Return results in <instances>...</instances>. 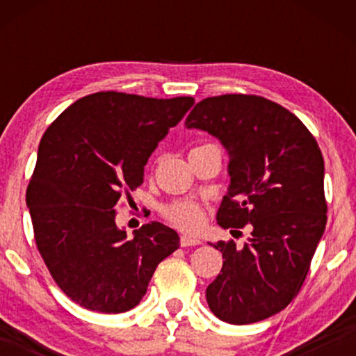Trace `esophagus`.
I'll return each instance as SVG.
<instances>
[{"label": "esophagus", "mask_w": 356, "mask_h": 356, "mask_svg": "<svg viewBox=\"0 0 356 356\" xmlns=\"http://www.w3.org/2000/svg\"><path fill=\"white\" fill-rule=\"evenodd\" d=\"M197 244H201V239L192 238V236H187V234H182V236H181V246H182V248L197 246Z\"/></svg>", "instance_id": "obj_1"}]
</instances>
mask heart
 <instances>
[{
    "mask_svg": "<svg viewBox=\"0 0 356 356\" xmlns=\"http://www.w3.org/2000/svg\"><path fill=\"white\" fill-rule=\"evenodd\" d=\"M164 218L179 229L195 232L204 224V209L194 201H175L164 207Z\"/></svg>",
    "mask_w": 356,
    "mask_h": 356,
    "instance_id": "b5f03b06",
    "label": "heart"
}]
</instances>
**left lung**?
<instances>
[{"mask_svg": "<svg viewBox=\"0 0 356 356\" xmlns=\"http://www.w3.org/2000/svg\"><path fill=\"white\" fill-rule=\"evenodd\" d=\"M186 125L219 138L229 155L231 184L218 224L251 229L243 248L211 244L224 261L206 289L207 305L231 325L266 320L298 295L325 232L320 147L295 113L257 95L204 99Z\"/></svg>", "mask_w": 356, "mask_h": 356, "instance_id": "1", "label": "left lung"}]
</instances>
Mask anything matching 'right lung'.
<instances>
[{"label": "right lung", "instance_id": "right-lung-1", "mask_svg": "<svg viewBox=\"0 0 356 356\" xmlns=\"http://www.w3.org/2000/svg\"><path fill=\"white\" fill-rule=\"evenodd\" d=\"M192 105V97L99 92L72 104L43 134L26 206L48 271L76 305L129 312L179 248L177 232L155 220L129 239L115 211L142 186L150 154Z\"/></svg>", "mask_w": 356, "mask_h": 356}]
</instances>
